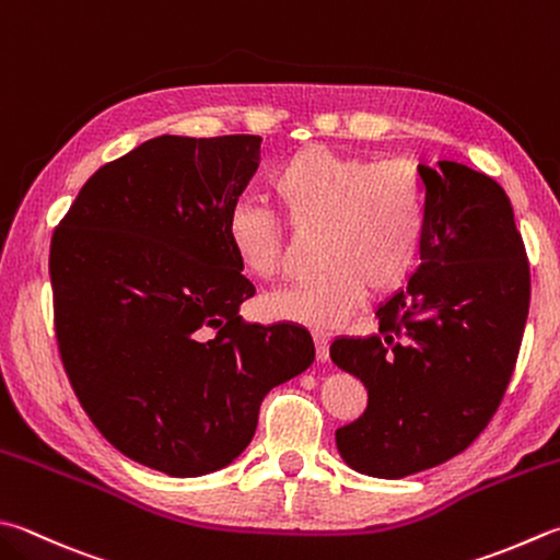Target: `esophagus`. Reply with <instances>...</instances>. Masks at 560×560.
<instances>
[{
  "label": "esophagus",
  "mask_w": 560,
  "mask_h": 560,
  "mask_svg": "<svg viewBox=\"0 0 560 560\" xmlns=\"http://www.w3.org/2000/svg\"><path fill=\"white\" fill-rule=\"evenodd\" d=\"M314 346H316V361H329V336L324 331H314Z\"/></svg>",
  "instance_id": "obj_1"
}]
</instances>
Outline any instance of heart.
<instances>
[{"label":"heart","mask_w":560,"mask_h":560,"mask_svg":"<svg viewBox=\"0 0 560 560\" xmlns=\"http://www.w3.org/2000/svg\"><path fill=\"white\" fill-rule=\"evenodd\" d=\"M268 187L294 234L322 231V276L266 298L278 319L336 329L368 292L389 294L415 272L427 231V195L419 171L402 158L339 153L322 143L292 151ZM288 226L268 207L241 199L229 209V248L248 276H278L288 253Z\"/></svg>","instance_id":"obj_1"}]
</instances>
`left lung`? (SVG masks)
I'll return each instance as SVG.
<instances>
[{"mask_svg": "<svg viewBox=\"0 0 560 560\" xmlns=\"http://www.w3.org/2000/svg\"><path fill=\"white\" fill-rule=\"evenodd\" d=\"M417 171L427 195L419 268L380 304L377 331L329 348L368 389L365 411L336 429V446L346 466L387 480L441 466L488 427L532 294L508 192L456 161Z\"/></svg>", "mask_w": 560, "mask_h": 560, "instance_id": "obj_1", "label": "left lung"}]
</instances>
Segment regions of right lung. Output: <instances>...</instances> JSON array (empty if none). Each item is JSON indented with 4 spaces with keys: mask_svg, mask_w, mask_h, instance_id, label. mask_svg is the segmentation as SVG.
<instances>
[{
    "mask_svg": "<svg viewBox=\"0 0 560 560\" xmlns=\"http://www.w3.org/2000/svg\"><path fill=\"white\" fill-rule=\"evenodd\" d=\"M260 136H158L94 173L50 241L62 365L109 444L173 478L226 468L262 397L307 371L300 324L241 322L256 288L226 241Z\"/></svg>",
    "mask_w": 560,
    "mask_h": 560,
    "instance_id": "right-lung-1",
    "label": "right lung"
}]
</instances>
